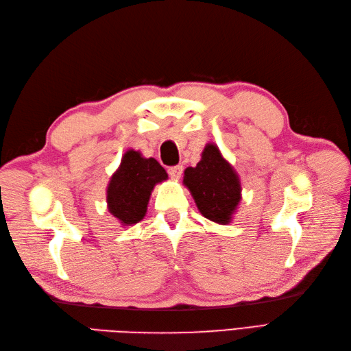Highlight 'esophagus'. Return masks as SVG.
I'll return each mask as SVG.
<instances>
[{"label": "esophagus", "mask_w": 351, "mask_h": 351, "mask_svg": "<svg viewBox=\"0 0 351 351\" xmlns=\"http://www.w3.org/2000/svg\"><path fill=\"white\" fill-rule=\"evenodd\" d=\"M183 173V167L182 165H174V167H168V174L173 178H180Z\"/></svg>", "instance_id": "34e87169"}]
</instances>
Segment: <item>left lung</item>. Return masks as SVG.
I'll use <instances>...</instances> for the list:
<instances>
[{
  "instance_id": "left-lung-1",
  "label": "left lung",
  "mask_w": 351,
  "mask_h": 351,
  "mask_svg": "<svg viewBox=\"0 0 351 351\" xmlns=\"http://www.w3.org/2000/svg\"><path fill=\"white\" fill-rule=\"evenodd\" d=\"M183 183L202 215L217 224H230L240 204L241 186L234 168L217 145L208 143L197 165L186 168Z\"/></svg>"
}]
</instances>
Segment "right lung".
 <instances>
[{"label": "right lung", "instance_id": "obj_1", "mask_svg": "<svg viewBox=\"0 0 351 351\" xmlns=\"http://www.w3.org/2000/svg\"><path fill=\"white\" fill-rule=\"evenodd\" d=\"M165 169L154 158L127 151L107 187V204L121 226H133L146 215L147 202L155 184L167 180Z\"/></svg>", "mask_w": 351, "mask_h": 351}]
</instances>
